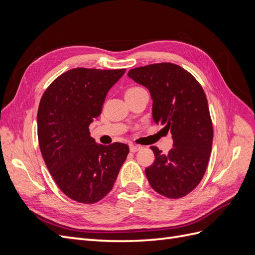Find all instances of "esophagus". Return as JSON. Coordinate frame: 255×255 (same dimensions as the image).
Instances as JSON below:
<instances>
[{"instance_id":"obj_1","label":"esophagus","mask_w":255,"mask_h":255,"mask_svg":"<svg viewBox=\"0 0 255 255\" xmlns=\"http://www.w3.org/2000/svg\"><path fill=\"white\" fill-rule=\"evenodd\" d=\"M142 148L140 145H135V144H130L129 145V151L130 152H133V153H135V152H137V151H139V150H141Z\"/></svg>"}]
</instances>
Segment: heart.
<instances>
[{"label": "heart", "instance_id": "b5f03b06", "mask_svg": "<svg viewBox=\"0 0 255 255\" xmlns=\"http://www.w3.org/2000/svg\"><path fill=\"white\" fill-rule=\"evenodd\" d=\"M136 88H138V87H134V88H129V89H128L127 91H130V90H134V89H136Z\"/></svg>", "mask_w": 255, "mask_h": 255}]
</instances>
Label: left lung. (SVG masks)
Wrapping results in <instances>:
<instances>
[{
  "mask_svg": "<svg viewBox=\"0 0 255 255\" xmlns=\"http://www.w3.org/2000/svg\"><path fill=\"white\" fill-rule=\"evenodd\" d=\"M128 78L150 91L156 125L170 132L173 148L163 154L151 146L154 163L145 168L151 187L159 195L179 199L201 182L213 144V125L201 85L188 71L171 63L129 70Z\"/></svg>",
  "mask_w": 255,
  "mask_h": 255,
  "instance_id": "1",
  "label": "left lung"
}]
</instances>
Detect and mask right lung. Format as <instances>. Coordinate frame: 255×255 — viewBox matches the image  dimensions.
Instances as JSON below:
<instances>
[{"mask_svg":"<svg viewBox=\"0 0 255 255\" xmlns=\"http://www.w3.org/2000/svg\"><path fill=\"white\" fill-rule=\"evenodd\" d=\"M126 69L74 68L53 81L37 114L38 140L44 163L59 189L76 202L92 204L112 190L128 145H103L90 136L107 92Z\"/></svg>","mask_w":255,"mask_h":255,"instance_id":"1","label":"right lung"}]
</instances>
